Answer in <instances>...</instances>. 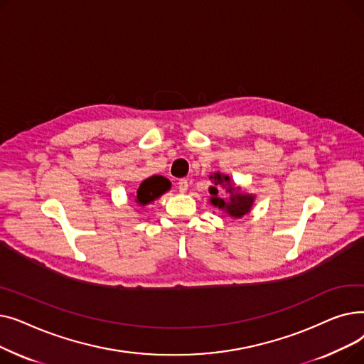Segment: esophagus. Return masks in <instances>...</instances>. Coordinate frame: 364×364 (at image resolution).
I'll return each mask as SVG.
<instances>
[{
	"label": "esophagus",
	"instance_id": "esophagus-1",
	"mask_svg": "<svg viewBox=\"0 0 364 364\" xmlns=\"http://www.w3.org/2000/svg\"><path fill=\"white\" fill-rule=\"evenodd\" d=\"M178 188H180V192L181 193H184V192H187V188H188V180L187 178H181V180H178Z\"/></svg>",
	"mask_w": 364,
	"mask_h": 364
}]
</instances>
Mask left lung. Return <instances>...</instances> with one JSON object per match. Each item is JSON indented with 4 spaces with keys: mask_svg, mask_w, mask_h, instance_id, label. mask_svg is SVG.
<instances>
[{
    "mask_svg": "<svg viewBox=\"0 0 364 364\" xmlns=\"http://www.w3.org/2000/svg\"><path fill=\"white\" fill-rule=\"evenodd\" d=\"M209 178L214 180L215 186H223L225 188L227 196H228V200L220 199L218 198V188L211 187V188H209V193L213 195V198H211L213 205L224 209V211L228 215L235 217V218H240L245 214L250 213V209H251L252 202H254V196L240 193V188L236 187L235 184H232L230 177L220 174V172H215L214 176H209Z\"/></svg>",
    "mask_w": 364,
    "mask_h": 364,
    "instance_id": "8db88e82",
    "label": "left lung"
}]
</instances>
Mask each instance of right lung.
<instances>
[{
    "label": "right lung",
    "instance_id": "obj_1",
    "mask_svg": "<svg viewBox=\"0 0 364 364\" xmlns=\"http://www.w3.org/2000/svg\"><path fill=\"white\" fill-rule=\"evenodd\" d=\"M169 188V183L166 178L164 177H150L147 180H144L139 190H137V198L136 202L139 205H146L151 200H155L156 198H159L162 193H165L166 190Z\"/></svg>",
    "mask_w": 364,
    "mask_h": 364
}]
</instances>
